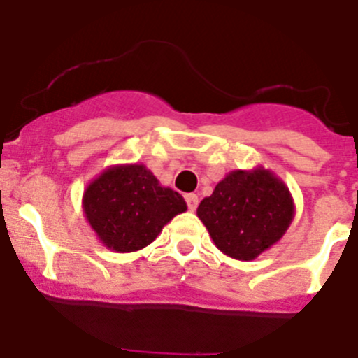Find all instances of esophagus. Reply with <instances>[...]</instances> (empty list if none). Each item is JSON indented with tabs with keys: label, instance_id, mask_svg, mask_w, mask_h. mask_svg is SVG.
<instances>
[{
	"label": "esophagus",
	"instance_id": "1",
	"mask_svg": "<svg viewBox=\"0 0 358 358\" xmlns=\"http://www.w3.org/2000/svg\"><path fill=\"white\" fill-rule=\"evenodd\" d=\"M185 201H187V206H189L190 211H196L197 206H199V197H197L196 194H187Z\"/></svg>",
	"mask_w": 358,
	"mask_h": 358
}]
</instances>
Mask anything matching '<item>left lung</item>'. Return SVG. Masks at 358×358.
<instances>
[{
  "label": "left lung",
  "instance_id": "left-lung-1",
  "mask_svg": "<svg viewBox=\"0 0 358 358\" xmlns=\"http://www.w3.org/2000/svg\"><path fill=\"white\" fill-rule=\"evenodd\" d=\"M197 216L223 255L251 262L282 239L294 218V201L270 169H234L201 201Z\"/></svg>",
  "mask_w": 358,
  "mask_h": 358
}]
</instances>
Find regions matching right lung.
<instances>
[{"label": "right lung", "mask_w": 358, "mask_h": 358, "mask_svg": "<svg viewBox=\"0 0 358 358\" xmlns=\"http://www.w3.org/2000/svg\"><path fill=\"white\" fill-rule=\"evenodd\" d=\"M187 202L162 187L145 164H114L90 182L83 213L100 243L115 252L149 246Z\"/></svg>", "instance_id": "obj_1"}]
</instances>
